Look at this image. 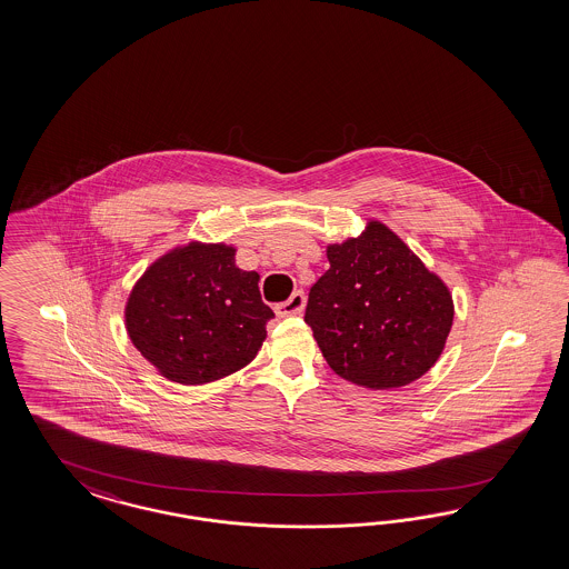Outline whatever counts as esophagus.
<instances>
[{"label": "esophagus", "mask_w": 569, "mask_h": 569, "mask_svg": "<svg viewBox=\"0 0 569 569\" xmlns=\"http://www.w3.org/2000/svg\"><path fill=\"white\" fill-rule=\"evenodd\" d=\"M305 305H307V296L302 290H298L286 302H279L276 312L279 317H292V315H300L305 310Z\"/></svg>", "instance_id": "1"}]
</instances>
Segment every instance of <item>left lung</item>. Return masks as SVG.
I'll return each instance as SVG.
<instances>
[{"instance_id": "obj_1", "label": "left lung", "mask_w": 569, "mask_h": 569, "mask_svg": "<svg viewBox=\"0 0 569 569\" xmlns=\"http://www.w3.org/2000/svg\"><path fill=\"white\" fill-rule=\"evenodd\" d=\"M305 321L329 367L365 388H400L428 373L452 326L448 288L386 224L328 248Z\"/></svg>"}]
</instances>
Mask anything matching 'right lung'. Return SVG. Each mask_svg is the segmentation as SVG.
Masks as SVG:
<instances>
[{"label": "right lung", "instance_id": "obj_1", "mask_svg": "<svg viewBox=\"0 0 569 569\" xmlns=\"http://www.w3.org/2000/svg\"><path fill=\"white\" fill-rule=\"evenodd\" d=\"M223 243L177 248L139 279L124 319L131 342L179 383H207L252 361L273 319L259 273L236 267Z\"/></svg>", "mask_w": 569, "mask_h": 569}]
</instances>
